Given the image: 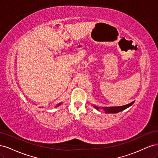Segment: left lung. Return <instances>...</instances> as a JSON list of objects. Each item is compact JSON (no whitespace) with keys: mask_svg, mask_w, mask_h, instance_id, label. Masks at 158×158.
Segmentation results:
<instances>
[{"mask_svg":"<svg viewBox=\"0 0 158 158\" xmlns=\"http://www.w3.org/2000/svg\"><path fill=\"white\" fill-rule=\"evenodd\" d=\"M134 102H131V103L125 105V106H123L103 107V109H104L105 112H106V113H118V112H120V111H123V110H124V109H125L128 108V107L131 106L134 103ZM94 107H95V109H99V107H96V106H94Z\"/></svg>","mask_w":158,"mask_h":158,"instance_id":"obj_1","label":"left lung"}]
</instances>
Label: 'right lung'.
Returning <instances> with one entry per match:
<instances>
[{
	"label": "right lung",
	"instance_id": "right-lung-1",
	"mask_svg": "<svg viewBox=\"0 0 158 158\" xmlns=\"http://www.w3.org/2000/svg\"><path fill=\"white\" fill-rule=\"evenodd\" d=\"M61 103H59V104H58V105H57V106H60V105Z\"/></svg>",
	"mask_w": 158,
	"mask_h": 158
}]
</instances>
